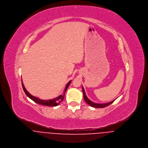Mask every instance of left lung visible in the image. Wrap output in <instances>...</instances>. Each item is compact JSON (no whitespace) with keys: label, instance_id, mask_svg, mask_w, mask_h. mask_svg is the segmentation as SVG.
Segmentation results:
<instances>
[{"label":"left lung","instance_id":"8db88e82","mask_svg":"<svg viewBox=\"0 0 148 148\" xmlns=\"http://www.w3.org/2000/svg\"><path fill=\"white\" fill-rule=\"evenodd\" d=\"M82 89H83V96H84V99L85 101L88 104H89V106H92V107H94V108H105L107 106H109L110 104H111L112 103H113L114 102V100L110 101V102H109V103H105V104H97V103H95L92 101H91L86 96V94H85V92L84 89L83 88V86H82Z\"/></svg>","mask_w":148,"mask_h":148}]
</instances>
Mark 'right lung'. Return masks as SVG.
<instances>
[{
    "label": "right lung",
    "instance_id": "obj_1",
    "mask_svg": "<svg viewBox=\"0 0 148 148\" xmlns=\"http://www.w3.org/2000/svg\"><path fill=\"white\" fill-rule=\"evenodd\" d=\"M71 80H70L66 85L65 86V88L64 89V92L61 95H60L59 96H58V97H56L55 99H51V100H41L38 97H36L32 95H31L27 90L24 87V85L23 83V82L21 80V84H22V87H23V89L25 93V95L29 98L31 99L32 100H33L34 102L39 104H40V105H42V106H58L63 100L64 97V95H65V91L66 90L68 86L69 85V84H71Z\"/></svg>",
    "mask_w": 148,
    "mask_h": 148
}]
</instances>
